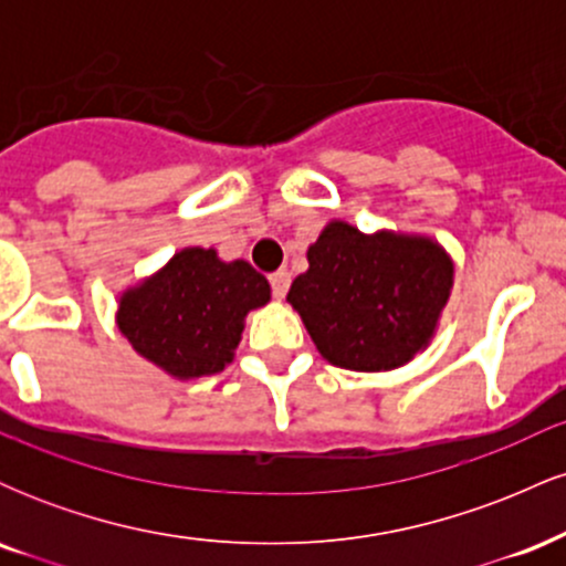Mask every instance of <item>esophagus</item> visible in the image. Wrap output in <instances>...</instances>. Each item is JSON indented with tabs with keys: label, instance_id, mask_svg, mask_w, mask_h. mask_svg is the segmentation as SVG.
Segmentation results:
<instances>
[{
	"label": "esophagus",
	"instance_id": "34e87169",
	"mask_svg": "<svg viewBox=\"0 0 566 566\" xmlns=\"http://www.w3.org/2000/svg\"><path fill=\"white\" fill-rule=\"evenodd\" d=\"M269 282H271V292H274V297L276 301H282L284 295H287V290H290V274L287 271H276V274H271L269 276Z\"/></svg>",
	"mask_w": 566,
	"mask_h": 566
}]
</instances>
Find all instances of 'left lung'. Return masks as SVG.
Wrapping results in <instances>:
<instances>
[{"label": "left lung", "instance_id": "1", "mask_svg": "<svg viewBox=\"0 0 566 566\" xmlns=\"http://www.w3.org/2000/svg\"><path fill=\"white\" fill-rule=\"evenodd\" d=\"M452 290V263L431 239L329 223L287 301L329 365L380 373L428 346Z\"/></svg>", "mask_w": 566, "mask_h": 566}]
</instances>
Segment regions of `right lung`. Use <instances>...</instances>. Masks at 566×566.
<instances>
[{"mask_svg":"<svg viewBox=\"0 0 566 566\" xmlns=\"http://www.w3.org/2000/svg\"><path fill=\"white\" fill-rule=\"evenodd\" d=\"M269 297V282L250 263H223L216 250L188 247L157 276L125 292L119 329L175 378H201L229 365L247 311Z\"/></svg>","mask_w":566,"mask_h":566,"instance_id":"1","label":"right lung"}]
</instances>
